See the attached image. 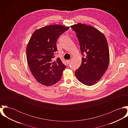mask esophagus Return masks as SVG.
Segmentation results:
<instances>
[{"label":"esophagus","mask_w":128,"mask_h":128,"mask_svg":"<svg viewBox=\"0 0 128 128\" xmlns=\"http://www.w3.org/2000/svg\"><path fill=\"white\" fill-rule=\"evenodd\" d=\"M66 62L68 63V64H70V60H66Z\"/></svg>","instance_id":"obj_1"}]
</instances>
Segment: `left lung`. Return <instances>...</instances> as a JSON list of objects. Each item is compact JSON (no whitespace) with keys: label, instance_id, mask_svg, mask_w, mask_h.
Listing matches in <instances>:
<instances>
[{"label":"left lung","instance_id":"8db88e82","mask_svg":"<svg viewBox=\"0 0 128 128\" xmlns=\"http://www.w3.org/2000/svg\"><path fill=\"white\" fill-rule=\"evenodd\" d=\"M71 28L76 33L83 55L82 64L75 75L83 84L93 85L100 79L108 68L110 53L106 39L91 26L79 23Z\"/></svg>","mask_w":128,"mask_h":128}]
</instances>
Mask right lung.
<instances>
[{
  "label": "right lung",
  "instance_id": "1",
  "mask_svg": "<svg viewBox=\"0 0 128 128\" xmlns=\"http://www.w3.org/2000/svg\"><path fill=\"white\" fill-rule=\"evenodd\" d=\"M70 27L59 24L47 26L36 30L26 47V57L30 69L37 81L51 86L61 79L66 66L60 59L55 60L58 37Z\"/></svg>",
  "mask_w": 128,
  "mask_h": 128
}]
</instances>
